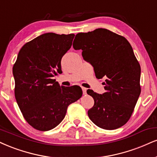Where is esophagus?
<instances>
[{
  "label": "esophagus",
  "mask_w": 157,
  "mask_h": 157,
  "mask_svg": "<svg viewBox=\"0 0 157 157\" xmlns=\"http://www.w3.org/2000/svg\"><path fill=\"white\" fill-rule=\"evenodd\" d=\"M82 93H83L84 95H86V90H87L86 88H84V87H82Z\"/></svg>",
  "instance_id": "34e87169"
}]
</instances>
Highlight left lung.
Wrapping results in <instances>:
<instances>
[{
    "mask_svg": "<svg viewBox=\"0 0 157 157\" xmlns=\"http://www.w3.org/2000/svg\"><path fill=\"white\" fill-rule=\"evenodd\" d=\"M75 39L74 49L82 50L96 77L106 78L105 93L87 90L94 99L88 117L101 129H118L129 120L141 92L140 66L132 48L125 37L105 28L77 33Z\"/></svg>",
    "mask_w": 157,
    "mask_h": 157,
    "instance_id": "8db88e82",
    "label": "left lung"
}]
</instances>
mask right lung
Segmentation results:
<instances>
[{"label":"right lung","mask_w":157,"mask_h":157,"mask_svg":"<svg viewBox=\"0 0 157 157\" xmlns=\"http://www.w3.org/2000/svg\"><path fill=\"white\" fill-rule=\"evenodd\" d=\"M75 34L47 33L28 41L13 67L14 96L22 116L39 131L57 126L68 107L82 97L80 87L60 86L53 77L62 73L60 61Z\"/></svg>","instance_id":"1"}]
</instances>
